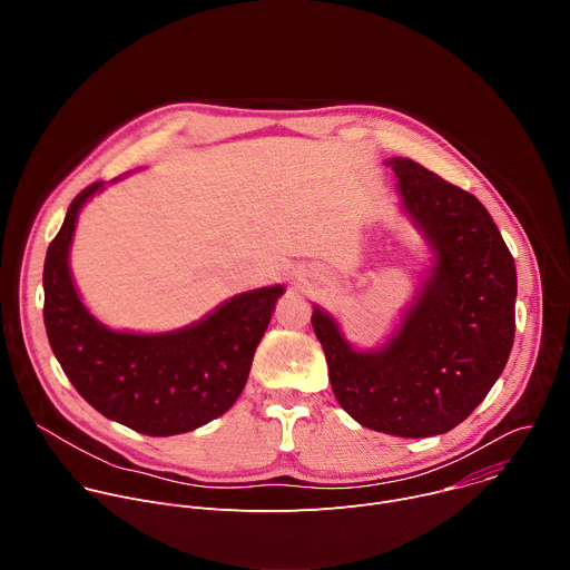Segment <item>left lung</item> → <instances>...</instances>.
<instances>
[{
	"label": "left lung",
	"mask_w": 570,
	"mask_h": 570,
	"mask_svg": "<svg viewBox=\"0 0 570 570\" xmlns=\"http://www.w3.org/2000/svg\"><path fill=\"white\" fill-rule=\"evenodd\" d=\"M385 165L401 212L429 246L426 275L374 350L352 345L317 304L311 324L347 415L379 433L431 438L464 422L503 374L514 343L517 266L475 196L413 159Z\"/></svg>",
	"instance_id": "1"
}]
</instances>
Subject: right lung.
I'll list each match as a JSON object with an SVG mask.
<instances>
[{
  "mask_svg": "<svg viewBox=\"0 0 570 570\" xmlns=\"http://www.w3.org/2000/svg\"><path fill=\"white\" fill-rule=\"evenodd\" d=\"M104 189V183H95L71 200L47 250L42 286L49 345L78 394L104 417L153 438L196 431L227 413L246 387L284 286L238 293L174 332L106 327L80 299L69 268L78 214Z\"/></svg>",
  "mask_w": 570,
  "mask_h": 570,
  "instance_id": "right-lung-1",
  "label": "right lung"
}]
</instances>
